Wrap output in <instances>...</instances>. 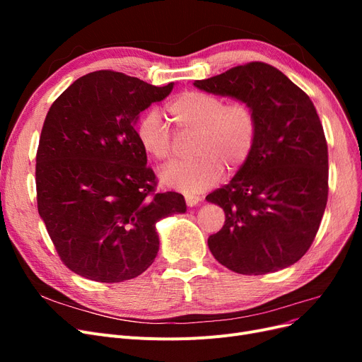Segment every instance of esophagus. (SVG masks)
I'll return each instance as SVG.
<instances>
[{
    "label": "esophagus",
    "instance_id": "obj_1",
    "mask_svg": "<svg viewBox=\"0 0 362 362\" xmlns=\"http://www.w3.org/2000/svg\"><path fill=\"white\" fill-rule=\"evenodd\" d=\"M199 202H201L199 196H196V194H185V204H187L189 206H196Z\"/></svg>",
    "mask_w": 362,
    "mask_h": 362
}]
</instances>
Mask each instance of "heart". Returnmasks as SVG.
I'll return each instance as SVG.
<instances>
[{
  "label": "heart",
  "instance_id": "b5f03b06",
  "mask_svg": "<svg viewBox=\"0 0 362 362\" xmlns=\"http://www.w3.org/2000/svg\"><path fill=\"white\" fill-rule=\"evenodd\" d=\"M178 134H193L192 160L170 164L160 172V181L170 189L193 194L211 187L223 168L235 172L243 166L257 140V117L245 101L225 104L214 93L189 90L168 104ZM136 137L156 161H168L175 152V136L161 115L151 108L136 125Z\"/></svg>",
  "mask_w": 362,
  "mask_h": 362
}]
</instances>
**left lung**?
I'll use <instances>...</instances> for the list:
<instances>
[{"label": "left lung", "instance_id": "8db88e82", "mask_svg": "<svg viewBox=\"0 0 362 362\" xmlns=\"http://www.w3.org/2000/svg\"><path fill=\"white\" fill-rule=\"evenodd\" d=\"M193 86L245 101L257 117L249 158L205 198L226 217L208 247L222 266L242 275L293 266L310 249L327 202V145L313 101L288 76L261 62Z\"/></svg>", "mask_w": 362, "mask_h": 362}]
</instances>
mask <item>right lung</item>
I'll list each match as a JSON object with an SVG mask.
<instances>
[{"label": "right lung", "instance_id": "1", "mask_svg": "<svg viewBox=\"0 0 362 362\" xmlns=\"http://www.w3.org/2000/svg\"><path fill=\"white\" fill-rule=\"evenodd\" d=\"M173 86L96 71L51 105L36 157L37 210L76 275L98 282L139 276L157 257L156 223L187 211L182 194H154L156 175L136 137L140 113Z\"/></svg>", "mask_w": 362, "mask_h": 362}]
</instances>
